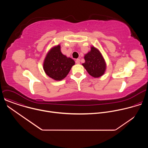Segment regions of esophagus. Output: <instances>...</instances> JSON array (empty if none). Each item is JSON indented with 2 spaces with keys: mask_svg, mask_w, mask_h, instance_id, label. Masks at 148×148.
<instances>
[{
  "mask_svg": "<svg viewBox=\"0 0 148 148\" xmlns=\"http://www.w3.org/2000/svg\"><path fill=\"white\" fill-rule=\"evenodd\" d=\"M75 62H76V64H79V63H80V60L79 58H77L75 60Z\"/></svg>",
  "mask_w": 148,
  "mask_h": 148,
  "instance_id": "esophagus-1",
  "label": "esophagus"
}]
</instances>
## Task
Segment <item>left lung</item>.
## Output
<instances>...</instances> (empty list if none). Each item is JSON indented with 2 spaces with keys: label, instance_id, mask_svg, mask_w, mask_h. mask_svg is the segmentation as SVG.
Segmentation results:
<instances>
[{
  "label": "left lung",
  "instance_id": "obj_1",
  "mask_svg": "<svg viewBox=\"0 0 148 148\" xmlns=\"http://www.w3.org/2000/svg\"><path fill=\"white\" fill-rule=\"evenodd\" d=\"M84 59L86 61L82 66L90 75L98 78L104 74L106 70V64L98 49L91 47V51L85 55Z\"/></svg>",
  "mask_w": 148,
  "mask_h": 148
}]
</instances>
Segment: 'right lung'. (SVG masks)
Masks as SVG:
<instances>
[{
    "mask_svg": "<svg viewBox=\"0 0 148 148\" xmlns=\"http://www.w3.org/2000/svg\"><path fill=\"white\" fill-rule=\"evenodd\" d=\"M75 61L71 58L63 55L60 51V46L52 48L46 56L43 69L50 78L60 81L64 78L70 72Z\"/></svg>",
    "mask_w": 148,
    "mask_h": 148,
    "instance_id": "add662e5",
    "label": "right lung"
}]
</instances>
